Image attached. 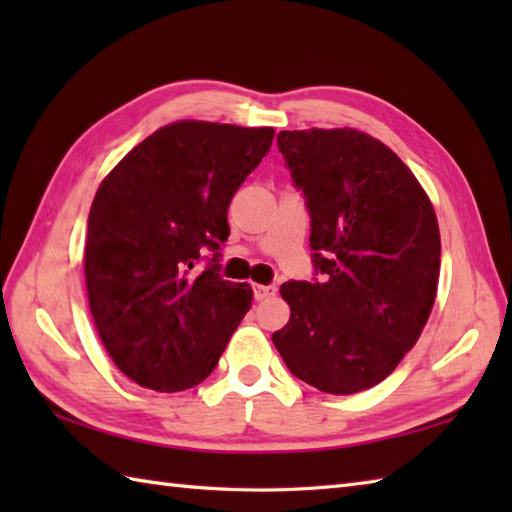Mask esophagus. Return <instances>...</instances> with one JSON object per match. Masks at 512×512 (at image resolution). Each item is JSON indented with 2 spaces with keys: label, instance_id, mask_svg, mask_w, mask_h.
Instances as JSON below:
<instances>
[{
  "label": "esophagus",
  "instance_id": "obj_1",
  "mask_svg": "<svg viewBox=\"0 0 512 512\" xmlns=\"http://www.w3.org/2000/svg\"><path fill=\"white\" fill-rule=\"evenodd\" d=\"M277 295V286H264V284H255V299L257 301H264V299H270Z\"/></svg>",
  "mask_w": 512,
  "mask_h": 512
}]
</instances>
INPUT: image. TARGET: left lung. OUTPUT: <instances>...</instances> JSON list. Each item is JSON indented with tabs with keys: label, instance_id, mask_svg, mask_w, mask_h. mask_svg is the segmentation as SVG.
<instances>
[{
	"label": "left lung",
	"instance_id": "obj_1",
	"mask_svg": "<svg viewBox=\"0 0 512 512\" xmlns=\"http://www.w3.org/2000/svg\"><path fill=\"white\" fill-rule=\"evenodd\" d=\"M312 220L321 281H288L290 319L273 343L303 383L347 396L385 380L427 323L438 292L440 228L427 191L365 132L277 136Z\"/></svg>",
	"mask_w": 512,
	"mask_h": 512
}]
</instances>
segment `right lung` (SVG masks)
<instances>
[{
    "instance_id": "right-lung-1",
    "label": "right lung",
    "mask_w": 512,
    "mask_h": 512,
    "mask_svg": "<svg viewBox=\"0 0 512 512\" xmlns=\"http://www.w3.org/2000/svg\"><path fill=\"white\" fill-rule=\"evenodd\" d=\"M273 127L176 121L103 178L85 237L94 328L140 387L182 391L209 376L250 310L253 290L209 266L200 248L228 237L226 211L273 145Z\"/></svg>"
}]
</instances>
